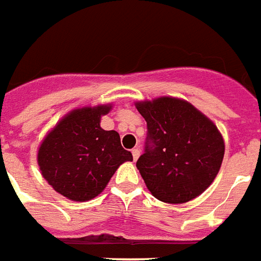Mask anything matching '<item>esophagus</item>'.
<instances>
[{
  "label": "esophagus",
  "mask_w": 261,
  "mask_h": 261,
  "mask_svg": "<svg viewBox=\"0 0 261 261\" xmlns=\"http://www.w3.org/2000/svg\"><path fill=\"white\" fill-rule=\"evenodd\" d=\"M132 155H133V160L138 161V158L140 156V148L139 147H136V148H133L132 150Z\"/></svg>",
  "instance_id": "obj_1"
}]
</instances>
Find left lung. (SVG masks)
Segmentation results:
<instances>
[{
	"label": "left lung",
	"instance_id": "left-lung-1",
	"mask_svg": "<svg viewBox=\"0 0 261 261\" xmlns=\"http://www.w3.org/2000/svg\"><path fill=\"white\" fill-rule=\"evenodd\" d=\"M146 119V152L136 162L150 193L184 203L205 191L220 170L224 139L212 119L184 99L161 96L135 103Z\"/></svg>",
	"mask_w": 261,
	"mask_h": 261
}]
</instances>
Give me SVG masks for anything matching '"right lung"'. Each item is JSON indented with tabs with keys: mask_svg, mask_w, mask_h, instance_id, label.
Wrapping results in <instances>:
<instances>
[{
	"mask_svg": "<svg viewBox=\"0 0 261 261\" xmlns=\"http://www.w3.org/2000/svg\"><path fill=\"white\" fill-rule=\"evenodd\" d=\"M111 103L71 110L41 142L37 162L41 175L56 193L85 202L106 189L119 165L133 161L115 130L100 126Z\"/></svg>",
	"mask_w": 261,
	"mask_h": 261,
	"instance_id": "right-lung-1",
	"label": "right lung"
}]
</instances>
